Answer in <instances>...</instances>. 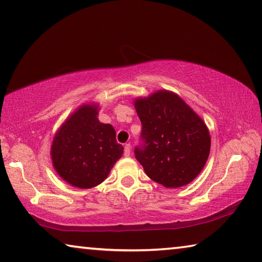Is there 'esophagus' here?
Segmentation results:
<instances>
[{"label": "esophagus", "instance_id": "34e87169", "mask_svg": "<svg viewBox=\"0 0 262 262\" xmlns=\"http://www.w3.org/2000/svg\"><path fill=\"white\" fill-rule=\"evenodd\" d=\"M123 155H125L126 157H128L130 155V144L129 143L125 144V149H123Z\"/></svg>", "mask_w": 262, "mask_h": 262}]
</instances>
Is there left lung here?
I'll return each instance as SVG.
<instances>
[{"label": "left lung", "mask_w": 262, "mask_h": 262, "mask_svg": "<svg viewBox=\"0 0 262 262\" xmlns=\"http://www.w3.org/2000/svg\"><path fill=\"white\" fill-rule=\"evenodd\" d=\"M142 130L135 158L150 179L165 187L189 184L209 156L210 135L201 118L168 91L137 99Z\"/></svg>", "instance_id": "left-lung-1"}]
</instances>
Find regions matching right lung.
Masks as SVG:
<instances>
[{
    "mask_svg": "<svg viewBox=\"0 0 262 262\" xmlns=\"http://www.w3.org/2000/svg\"><path fill=\"white\" fill-rule=\"evenodd\" d=\"M95 105H83L56 133L52 159L57 173L79 188H91L107 178L123 147L115 140L114 128L101 123Z\"/></svg>",
    "mask_w": 262,
    "mask_h": 262,
    "instance_id": "obj_1",
    "label": "right lung"
}]
</instances>
